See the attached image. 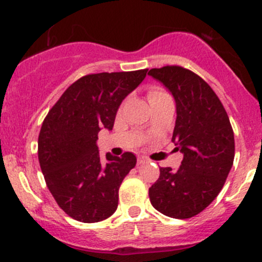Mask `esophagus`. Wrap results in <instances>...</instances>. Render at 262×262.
Listing matches in <instances>:
<instances>
[{"label":"esophagus","instance_id":"esophagus-1","mask_svg":"<svg viewBox=\"0 0 262 262\" xmlns=\"http://www.w3.org/2000/svg\"><path fill=\"white\" fill-rule=\"evenodd\" d=\"M148 162V158L144 157V156H139L138 157V165H143V163Z\"/></svg>","mask_w":262,"mask_h":262}]
</instances>
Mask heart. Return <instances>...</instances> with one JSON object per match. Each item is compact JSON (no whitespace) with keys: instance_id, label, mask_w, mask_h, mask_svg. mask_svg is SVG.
<instances>
[{"instance_id":"heart-1","label":"heart","mask_w":262,"mask_h":262,"mask_svg":"<svg viewBox=\"0 0 262 262\" xmlns=\"http://www.w3.org/2000/svg\"><path fill=\"white\" fill-rule=\"evenodd\" d=\"M162 94H166V92H163L162 90H160V89H152V90H149V92H148V99L160 96V95H162Z\"/></svg>"}]
</instances>
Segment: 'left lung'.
Wrapping results in <instances>:
<instances>
[{
	"mask_svg": "<svg viewBox=\"0 0 262 262\" xmlns=\"http://www.w3.org/2000/svg\"><path fill=\"white\" fill-rule=\"evenodd\" d=\"M172 94L176 123L172 142L184 155L180 167H161L149 187L150 204L160 213L186 219L218 196L234 160V136L229 118L212 87L179 66L148 72Z\"/></svg>",
	"mask_w": 262,
	"mask_h": 262,
	"instance_id": "1",
	"label": "left lung"
}]
</instances>
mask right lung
Returning a JSON list of instances; mask_svg holds the SVG:
<instances>
[{
  "instance_id": "right-lung-1",
  "label": "right lung",
  "mask_w": 262,
  "mask_h": 262,
  "mask_svg": "<svg viewBox=\"0 0 262 262\" xmlns=\"http://www.w3.org/2000/svg\"><path fill=\"white\" fill-rule=\"evenodd\" d=\"M148 70L87 75L71 84L41 125L38 157L47 186L71 218L95 223L113 215L119 187L136 166L132 152L100 158L97 134L112 130L123 100Z\"/></svg>"
}]
</instances>
